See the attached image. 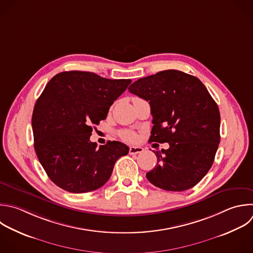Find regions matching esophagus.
Listing matches in <instances>:
<instances>
[{
	"instance_id": "1",
	"label": "esophagus",
	"mask_w": 253,
	"mask_h": 253,
	"mask_svg": "<svg viewBox=\"0 0 253 253\" xmlns=\"http://www.w3.org/2000/svg\"><path fill=\"white\" fill-rule=\"evenodd\" d=\"M143 148L141 146H130L129 147V154L133 155V154H137V153H141L143 152Z\"/></svg>"
}]
</instances>
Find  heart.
Instances as JSON below:
<instances>
[{"instance_id":"1","label":"heart","mask_w":253,"mask_h":253,"mask_svg":"<svg viewBox=\"0 0 253 253\" xmlns=\"http://www.w3.org/2000/svg\"><path fill=\"white\" fill-rule=\"evenodd\" d=\"M120 136H121L123 139L126 140V141H132V140H134V138H135L134 132L131 131V130H128V129L121 130V131H120Z\"/></svg>"}]
</instances>
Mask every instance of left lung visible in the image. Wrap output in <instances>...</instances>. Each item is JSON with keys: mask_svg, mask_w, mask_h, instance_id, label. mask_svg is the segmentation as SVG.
Returning a JSON list of instances; mask_svg holds the SVG:
<instances>
[{"mask_svg": "<svg viewBox=\"0 0 253 253\" xmlns=\"http://www.w3.org/2000/svg\"><path fill=\"white\" fill-rule=\"evenodd\" d=\"M128 91L149 102V140L169 143L154 152L157 164L146 173L148 181L166 191L194 187L211 167L220 139L219 111L205 85L182 71L164 70L138 79Z\"/></svg>", "mask_w": 253, "mask_h": 253, "instance_id": "obj_1", "label": "left lung"}]
</instances>
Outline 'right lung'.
Here are the masks:
<instances>
[{
  "label": "right lung",
  "mask_w": 253,
  "mask_h": 253,
  "mask_svg": "<svg viewBox=\"0 0 253 253\" xmlns=\"http://www.w3.org/2000/svg\"><path fill=\"white\" fill-rule=\"evenodd\" d=\"M130 83L84 71L61 72L47 83L36 103L32 125L38 158L55 185L87 193L110 179L116 161L129 148L116 140L97 148L90 136L93 126L107 118Z\"/></svg>",
  "instance_id": "obj_1"
}]
</instances>
